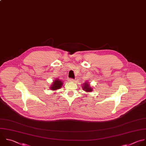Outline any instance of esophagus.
<instances>
[{
	"label": "esophagus",
	"mask_w": 146,
	"mask_h": 146,
	"mask_svg": "<svg viewBox=\"0 0 146 146\" xmlns=\"http://www.w3.org/2000/svg\"><path fill=\"white\" fill-rule=\"evenodd\" d=\"M68 81H70V82H73L74 81V80L73 78H69V79H68Z\"/></svg>",
	"instance_id": "esophagus-1"
}]
</instances>
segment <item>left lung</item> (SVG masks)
Masks as SVG:
<instances>
[{"mask_svg": "<svg viewBox=\"0 0 146 146\" xmlns=\"http://www.w3.org/2000/svg\"><path fill=\"white\" fill-rule=\"evenodd\" d=\"M82 87L83 90H84V91L86 92H90L92 91V90H93L92 88L90 87V85L88 84V82H86L85 83L83 84Z\"/></svg>", "mask_w": 146, "mask_h": 146, "instance_id": "left-lung-1", "label": "left lung"}]
</instances>
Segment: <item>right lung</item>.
<instances>
[{
  "instance_id": "right-lung-1",
  "label": "right lung",
  "mask_w": 146,
  "mask_h": 146,
  "mask_svg": "<svg viewBox=\"0 0 146 146\" xmlns=\"http://www.w3.org/2000/svg\"><path fill=\"white\" fill-rule=\"evenodd\" d=\"M53 84H52L51 86L50 87V89L52 90H57L58 89H60L62 86V85H63V82L60 81L59 79H56L54 81V82L52 83Z\"/></svg>"
}]
</instances>
